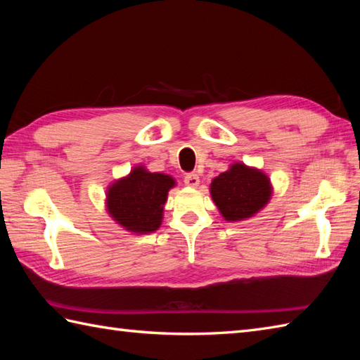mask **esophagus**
<instances>
[{
	"label": "esophagus",
	"mask_w": 360,
	"mask_h": 360,
	"mask_svg": "<svg viewBox=\"0 0 360 360\" xmlns=\"http://www.w3.org/2000/svg\"><path fill=\"white\" fill-rule=\"evenodd\" d=\"M184 182L188 187H196L198 184H200V176H198L196 173H187L184 176Z\"/></svg>",
	"instance_id": "34e87169"
}]
</instances>
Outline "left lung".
<instances>
[{
	"label": "left lung",
	"mask_w": 360,
	"mask_h": 360,
	"mask_svg": "<svg viewBox=\"0 0 360 360\" xmlns=\"http://www.w3.org/2000/svg\"><path fill=\"white\" fill-rule=\"evenodd\" d=\"M212 198L227 221L250 218L267 202L271 182L267 176L244 164H235L212 181Z\"/></svg>",
	"instance_id": "8db88e82"
}]
</instances>
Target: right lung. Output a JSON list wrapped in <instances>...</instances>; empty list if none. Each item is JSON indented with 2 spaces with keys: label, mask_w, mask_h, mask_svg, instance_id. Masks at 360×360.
<instances>
[{
  "label": "right lung",
  "mask_w": 360,
  "mask_h": 360,
  "mask_svg": "<svg viewBox=\"0 0 360 360\" xmlns=\"http://www.w3.org/2000/svg\"><path fill=\"white\" fill-rule=\"evenodd\" d=\"M173 178L162 173H150L137 167L125 179L108 190L111 217L127 231L136 233L155 232L162 221V209Z\"/></svg>",
  "instance_id": "obj_1"
}]
</instances>
